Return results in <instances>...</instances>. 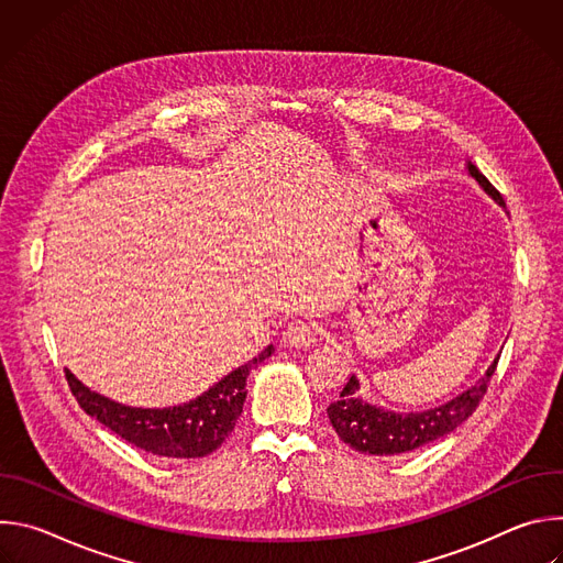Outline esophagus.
Returning <instances> with one entry per match:
<instances>
[{"mask_svg":"<svg viewBox=\"0 0 563 563\" xmlns=\"http://www.w3.org/2000/svg\"><path fill=\"white\" fill-rule=\"evenodd\" d=\"M285 343L289 347H296V350H307V347H313L316 341H318V332L316 328L307 325V323H291L287 325L285 330Z\"/></svg>","mask_w":563,"mask_h":563,"instance_id":"34e87169","label":"esophagus"}]
</instances>
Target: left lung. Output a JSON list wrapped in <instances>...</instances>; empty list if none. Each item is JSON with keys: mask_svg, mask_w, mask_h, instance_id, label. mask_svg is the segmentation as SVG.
<instances>
[{"mask_svg": "<svg viewBox=\"0 0 563 563\" xmlns=\"http://www.w3.org/2000/svg\"><path fill=\"white\" fill-rule=\"evenodd\" d=\"M467 174L478 183L499 207L506 209V202L501 194L488 183V178L481 174L472 163H467ZM497 361L486 369L472 387L454 396L448 404L439 408H430L423 412H391L376 406H369L363 400L361 380L356 374L350 376L345 383L341 396L328 408V417L341 437L343 443L354 448L363 454H376V456H394L404 452H415L450 432H454L472 412L478 408V400L484 398L488 383L497 369Z\"/></svg>", "mask_w": 563, "mask_h": 563, "instance_id": "left-lung-1", "label": "left lung"}]
</instances>
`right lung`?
<instances>
[{
  "label": "right lung",
  "mask_w": 563,
  "mask_h": 563,
  "mask_svg": "<svg viewBox=\"0 0 563 563\" xmlns=\"http://www.w3.org/2000/svg\"><path fill=\"white\" fill-rule=\"evenodd\" d=\"M272 354L274 345L265 347L256 358L227 374L189 404L163 410L115 404V400L89 389L68 369L66 380L79 408L135 448L157 456L198 459L218 450L231 434L238 417L243 415L250 372Z\"/></svg>",
  "instance_id": "1"
}]
</instances>
